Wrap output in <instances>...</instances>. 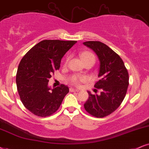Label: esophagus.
<instances>
[{
    "mask_svg": "<svg viewBox=\"0 0 149 149\" xmlns=\"http://www.w3.org/2000/svg\"><path fill=\"white\" fill-rule=\"evenodd\" d=\"M78 91H79V90L74 89V88H70V92H78Z\"/></svg>",
    "mask_w": 149,
    "mask_h": 149,
    "instance_id": "esophagus-1",
    "label": "esophagus"
}]
</instances>
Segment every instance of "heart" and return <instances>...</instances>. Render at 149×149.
Masks as SVG:
<instances>
[{"label":"heart","mask_w":149,"mask_h":149,"mask_svg":"<svg viewBox=\"0 0 149 149\" xmlns=\"http://www.w3.org/2000/svg\"><path fill=\"white\" fill-rule=\"evenodd\" d=\"M81 59L83 60L84 62H85L86 61L89 60V59H95V55L93 54V53L90 52H84L81 54ZM67 63V61H66ZM86 77H81V76H79V75H73L72 77L70 78V81L72 84L75 86H78L81 81H84L86 80Z\"/></svg>","instance_id":"heart-1"}]
</instances>
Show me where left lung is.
Segmentation results:
<instances>
[{
	"label": "left lung",
	"instance_id": "8db88e82",
	"mask_svg": "<svg viewBox=\"0 0 149 149\" xmlns=\"http://www.w3.org/2000/svg\"><path fill=\"white\" fill-rule=\"evenodd\" d=\"M84 44L96 53L100 61L95 88L100 95L88 93L84 108L92 116L102 118L113 113L124 100L129 84V77L122 58L106 44L100 41H86ZM97 91V90H96Z\"/></svg>",
	"mask_w": 149,
	"mask_h": 149
}]
</instances>
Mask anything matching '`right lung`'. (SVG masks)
<instances>
[{
	"mask_svg": "<svg viewBox=\"0 0 149 149\" xmlns=\"http://www.w3.org/2000/svg\"><path fill=\"white\" fill-rule=\"evenodd\" d=\"M76 41L43 40L32 47L18 67L16 82L21 101L25 108L38 117L54 114L69 93L61 84L51 90L49 79L59 69L61 58Z\"/></svg>",
	"mask_w": 149,
	"mask_h": 149,
	"instance_id": "right-lung-1",
	"label": "right lung"
}]
</instances>
